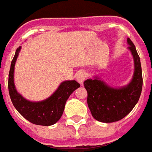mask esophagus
Instances as JSON below:
<instances>
[{"mask_svg":"<svg viewBox=\"0 0 152 152\" xmlns=\"http://www.w3.org/2000/svg\"><path fill=\"white\" fill-rule=\"evenodd\" d=\"M86 76H87V74H86L85 72L81 71V72H78V74L76 75V80H77L80 85H82L83 83H84V81L86 80Z\"/></svg>","mask_w":152,"mask_h":152,"instance_id":"34e87169","label":"esophagus"}]
</instances>
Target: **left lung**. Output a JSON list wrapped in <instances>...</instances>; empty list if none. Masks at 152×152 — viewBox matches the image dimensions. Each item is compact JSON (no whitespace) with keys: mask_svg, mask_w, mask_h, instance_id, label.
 Returning <instances> with one entry per match:
<instances>
[{"mask_svg":"<svg viewBox=\"0 0 152 152\" xmlns=\"http://www.w3.org/2000/svg\"><path fill=\"white\" fill-rule=\"evenodd\" d=\"M134 58V72L129 84L112 87L98 75L84 82L88 93L87 103L93 117L103 123H112L125 117L134 109L140 98L142 89V75L140 58L134 43L127 39Z\"/></svg>","mask_w":152,"mask_h":152,"instance_id":"1","label":"left lung"}]
</instances>
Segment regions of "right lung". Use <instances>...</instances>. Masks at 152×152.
Wrapping results in <instances>:
<instances>
[{"instance_id":"add662e5","label":"right lung","mask_w":152,"mask_h":152,"mask_svg":"<svg viewBox=\"0 0 152 152\" xmlns=\"http://www.w3.org/2000/svg\"><path fill=\"white\" fill-rule=\"evenodd\" d=\"M20 50L21 46L16 50L9 72V94L12 103L16 110L32 124L44 126L52 125L59 121L64 111L66 100L80 86L74 80H64L60 84L52 95L45 100L32 102L26 99L17 91L14 79L15 63Z\"/></svg>"}]
</instances>
